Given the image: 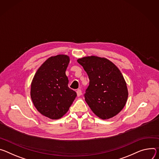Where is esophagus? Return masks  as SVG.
<instances>
[{
    "label": "esophagus",
    "instance_id": "34e87169",
    "mask_svg": "<svg viewBox=\"0 0 159 159\" xmlns=\"http://www.w3.org/2000/svg\"><path fill=\"white\" fill-rule=\"evenodd\" d=\"M76 93H77L78 97H80V96L82 95V91H81L80 89H78V90L76 91Z\"/></svg>",
    "mask_w": 159,
    "mask_h": 159
}]
</instances>
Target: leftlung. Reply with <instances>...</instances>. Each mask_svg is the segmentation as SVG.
<instances>
[{
  "instance_id": "1",
  "label": "left lung",
  "mask_w": 159,
  "mask_h": 159,
  "mask_svg": "<svg viewBox=\"0 0 159 159\" xmlns=\"http://www.w3.org/2000/svg\"><path fill=\"white\" fill-rule=\"evenodd\" d=\"M90 80L84 95L87 104L98 117L108 119L126 105L128 92L119 69L107 59L96 56L78 59Z\"/></svg>"
}]
</instances>
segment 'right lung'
Wrapping results in <instances>:
<instances>
[{
  "instance_id": "obj_1",
  "label": "right lung",
  "mask_w": 159,
  "mask_h": 159,
  "mask_svg": "<svg viewBox=\"0 0 159 159\" xmlns=\"http://www.w3.org/2000/svg\"><path fill=\"white\" fill-rule=\"evenodd\" d=\"M69 57H50L37 70L31 85V98L37 111L52 119L62 117L69 110L77 94L68 86L66 70Z\"/></svg>"
}]
</instances>
